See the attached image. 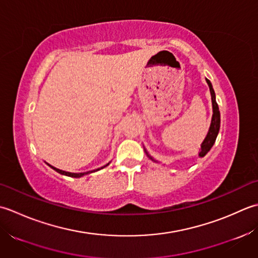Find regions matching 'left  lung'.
Listing matches in <instances>:
<instances>
[{"label":"left lung","instance_id":"8db88e82","mask_svg":"<svg viewBox=\"0 0 258 258\" xmlns=\"http://www.w3.org/2000/svg\"><path fill=\"white\" fill-rule=\"evenodd\" d=\"M206 82L209 87V91H210V96H212V104H213V117H212V122H210L209 125V129H208V133L205 137L204 141L201 145V148H199V152H198V156L201 157H205L207 155V152L212 149V147L214 146L215 141H216V138L218 136L219 133V128H220V112H219V108H218V104L216 102V94H215V91L213 89V85L212 82H210L208 79H206ZM146 155L148 156V158L151 159L152 161L155 162H159L158 160H156L154 157H151L149 155V152L147 151L144 148Z\"/></svg>","mask_w":258,"mask_h":258}]
</instances>
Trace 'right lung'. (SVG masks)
I'll return each mask as SVG.
<instances>
[{
  "instance_id": "obj_1",
  "label": "right lung",
  "mask_w": 258,
  "mask_h": 258,
  "mask_svg": "<svg viewBox=\"0 0 258 258\" xmlns=\"http://www.w3.org/2000/svg\"><path fill=\"white\" fill-rule=\"evenodd\" d=\"M46 165L48 166H50L52 169L53 170H55L56 172H59V173H61V175H64V176H69V177H73V178H80V177H82V176H85V175H88V173H91V172H94V171H98V170H100V169H102V168H104V167H107L109 164H107L106 166H103V167H101V168H98V169H94V170H90V171H86V172H70V171H64V170H61V169H57V168H55V167H53V166H51V165H49L48 162H45Z\"/></svg>"
}]
</instances>
